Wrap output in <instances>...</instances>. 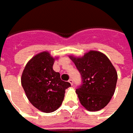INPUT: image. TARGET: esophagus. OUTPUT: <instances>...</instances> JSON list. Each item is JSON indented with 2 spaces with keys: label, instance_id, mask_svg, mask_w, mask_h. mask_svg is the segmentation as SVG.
<instances>
[{
  "label": "esophagus",
  "instance_id": "1",
  "mask_svg": "<svg viewBox=\"0 0 133 133\" xmlns=\"http://www.w3.org/2000/svg\"><path fill=\"white\" fill-rule=\"evenodd\" d=\"M68 82H69V83H70L71 85H73V84H74V82H73V80H72V79H69V80H68Z\"/></svg>",
  "mask_w": 133,
  "mask_h": 133
}]
</instances>
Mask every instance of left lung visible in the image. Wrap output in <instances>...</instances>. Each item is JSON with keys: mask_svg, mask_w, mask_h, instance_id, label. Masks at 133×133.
<instances>
[{"mask_svg": "<svg viewBox=\"0 0 133 133\" xmlns=\"http://www.w3.org/2000/svg\"><path fill=\"white\" fill-rule=\"evenodd\" d=\"M82 78L76 93L81 104L88 111H98L107 106L115 93L118 75L115 67L103 53L89 51L82 57L70 55Z\"/></svg>", "mask_w": 133, "mask_h": 133, "instance_id": "1", "label": "left lung"}]
</instances>
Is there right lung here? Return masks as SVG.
I'll use <instances>...</instances> for the list:
<instances>
[{
  "label": "right lung",
  "mask_w": 133,
  "mask_h": 133,
  "mask_svg": "<svg viewBox=\"0 0 133 133\" xmlns=\"http://www.w3.org/2000/svg\"><path fill=\"white\" fill-rule=\"evenodd\" d=\"M48 51L36 54L25 65L21 85L31 104L43 112H52L61 106L65 90L71 84L60 79L53 69L55 59Z\"/></svg>",
  "instance_id": "1"
}]
</instances>
